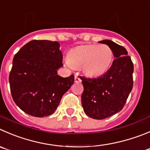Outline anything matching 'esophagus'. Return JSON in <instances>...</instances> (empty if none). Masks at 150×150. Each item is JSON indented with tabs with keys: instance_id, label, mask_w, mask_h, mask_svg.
Listing matches in <instances>:
<instances>
[{
	"instance_id": "1",
	"label": "esophagus",
	"mask_w": 150,
	"mask_h": 150,
	"mask_svg": "<svg viewBox=\"0 0 150 150\" xmlns=\"http://www.w3.org/2000/svg\"><path fill=\"white\" fill-rule=\"evenodd\" d=\"M74 80H75V82H80L81 81H82L80 78L77 76H75V77H74Z\"/></svg>"
}]
</instances>
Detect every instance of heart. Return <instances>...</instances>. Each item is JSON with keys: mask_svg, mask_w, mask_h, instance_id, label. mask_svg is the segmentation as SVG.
<instances>
[{"mask_svg": "<svg viewBox=\"0 0 150 150\" xmlns=\"http://www.w3.org/2000/svg\"><path fill=\"white\" fill-rule=\"evenodd\" d=\"M65 65L81 68L88 77H99L106 74L112 65L114 54L108 45L88 44L74 47L68 51Z\"/></svg>", "mask_w": 150, "mask_h": 150, "instance_id": "heart-1", "label": "heart"}]
</instances>
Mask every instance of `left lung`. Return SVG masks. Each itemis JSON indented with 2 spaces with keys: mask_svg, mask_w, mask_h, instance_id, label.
Instances as JSON below:
<instances>
[{
  "mask_svg": "<svg viewBox=\"0 0 150 150\" xmlns=\"http://www.w3.org/2000/svg\"><path fill=\"white\" fill-rule=\"evenodd\" d=\"M99 42L113 51L115 59L112 66L99 77H79L84 87L81 97L84 112L92 119L100 120L117 113L125 106L133 85V64L123 46L109 40Z\"/></svg>",
  "mask_w": 150,
  "mask_h": 150,
  "instance_id": "1",
  "label": "left lung"
}]
</instances>
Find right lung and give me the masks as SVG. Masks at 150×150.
<instances>
[{
    "label": "right lung",
    "mask_w": 150,
    "mask_h": 150,
    "mask_svg": "<svg viewBox=\"0 0 150 150\" xmlns=\"http://www.w3.org/2000/svg\"><path fill=\"white\" fill-rule=\"evenodd\" d=\"M57 41L31 40L15 55L9 74L12 99L25 113L44 117L54 112L62 96L74 82V76L63 78L57 70L63 65Z\"/></svg>",
    "instance_id": "obj_1"
}]
</instances>
